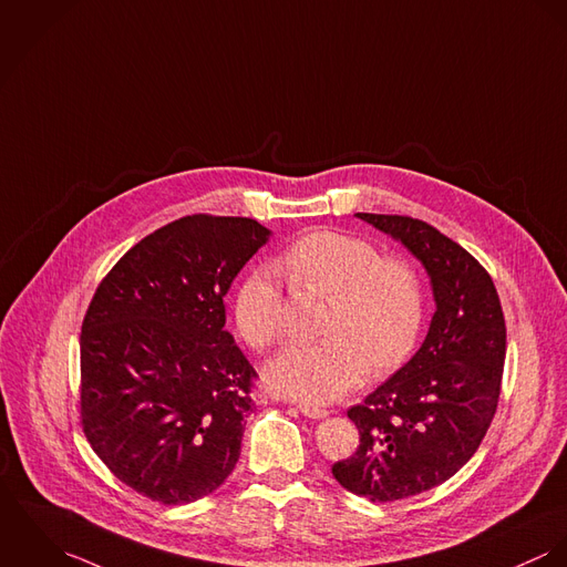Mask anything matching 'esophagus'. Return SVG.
Returning <instances> with one entry per match:
<instances>
[{
    "label": "esophagus",
    "mask_w": 567,
    "mask_h": 567,
    "mask_svg": "<svg viewBox=\"0 0 567 567\" xmlns=\"http://www.w3.org/2000/svg\"><path fill=\"white\" fill-rule=\"evenodd\" d=\"M298 409H300V413H305L307 417H313V420H321L328 415V409L315 406V404H298Z\"/></svg>",
    "instance_id": "34e87169"
}]
</instances>
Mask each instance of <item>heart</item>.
<instances>
[{"label": "heart", "mask_w": 567, "mask_h": 567, "mask_svg": "<svg viewBox=\"0 0 567 567\" xmlns=\"http://www.w3.org/2000/svg\"><path fill=\"white\" fill-rule=\"evenodd\" d=\"M300 289L328 298L321 341L287 346L265 368L267 384L289 398L330 402L354 389L368 372L398 368L415 348L424 323V289L400 256H380L361 237L315 230L276 262ZM235 321L254 350L282 339V302L274 282L250 276L235 300Z\"/></svg>", "instance_id": "b5f03b06"}]
</instances>
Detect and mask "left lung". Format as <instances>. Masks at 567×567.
<instances>
[{
  "label": "left lung",
  "instance_id": "obj_1",
  "mask_svg": "<svg viewBox=\"0 0 567 567\" xmlns=\"http://www.w3.org/2000/svg\"><path fill=\"white\" fill-rule=\"evenodd\" d=\"M357 217L424 262L437 302L415 357L348 409L361 440L332 465L348 492L393 503L445 483L478 450L501 400L506 326L487 269L437 228L409 215Z\"/></svg>",
  "mask_w": 567,
  "mask_h": 567
}]
</instances>
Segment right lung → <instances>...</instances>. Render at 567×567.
<instances>
[{"mask_svg": "<svg viewBox=\"0 0 567 567\" xmlns=\"http://www.w3.org/2000/svg\"><path fill=\"white\" fill-rule=\"evenodd\" d=\"M267 239L250 217H181L130 248L86 309L82 431L152 503H195L239 461L258 374L224 330V296Z\"/></svg>", "mask_w": 567, "mask_h": 567, "instance_id": "add662e5", "label": "right lung"}]
</instances>
